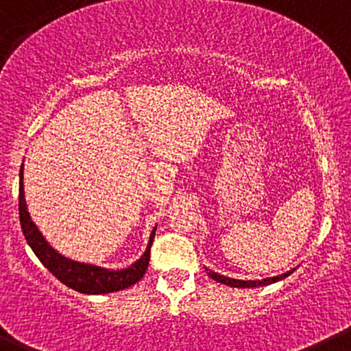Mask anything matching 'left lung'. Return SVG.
<instances>
[{
    "label": "left lung",
    "mask_w": 351,
    "mask_h": 351,
    "mask_svg": "<svg viewBox=\"0 0 351 351\" xmlns=\"http://www.w3.org/2000/svg\"><path fill=\"white\" fill-rule=\"evenodd\" d=\"M295 269L296 268H291L290 271L282 273V275L271 276V278H263V280H237V278H230V276L219 275V273L211 271V269H208V268H206V271H208V276H210V278H213L215 282L223 283V285H228V287H233V288H256V287H267V285L280 282V280H283V278H287V276H290L291 273L295 271Z\"/></svg>",
    "instance_id": "obj_1"
}]
</instances>
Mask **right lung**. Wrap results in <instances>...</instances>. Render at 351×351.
<instances>
[{
	"label": "right lung",
	"instance_id": "add662e5",
	"mask_svg": "<svg viewBox=\"0 0 351 351\" xmlns=\"http://www.w3.org/2000/svg\"><path fill=\"white\" fill-rule=\"evenodd\" d=\"M19 223H21L23 234L26 241L32 246L33 253L38 260L45 265L53 275L73 290L80 291L84 295H103L113 293V291L125 290L141 280L145 275L146 268L149 265V248H152L153 240H155L156 226L149 234L148 246L140 260L130 265L128 268L110 269L103 267H96L91 263H83V261L71 260V258L58 253L51 245L46 241L43 233L38 230L34 221L29 217L28 206L25 199V188H23V165L19 169Z\"/></svg>",
	"mask_w": 351,
	"mask_h": 351
}]
</instances>
